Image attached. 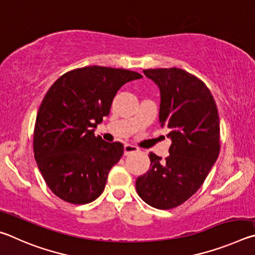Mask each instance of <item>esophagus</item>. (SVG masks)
<instances>
[{
    "mask_svg": "<svg viewBox=\"0 0 255 255\" xmlns=\"http://www.w3.org/2000/svg\"><path fill=\"white\" fill-rule=\"evenodd\" d=\"M135 152H138V148L136 147V146L130 145V144H126L124 146V154L125 155H129V154L135 153Z\"/></svg>",
    "mask_w": 255,
    "mask_h": 255,
    "instance_id": "obj_1",
    "label": "esophagus"
}]
</instances>
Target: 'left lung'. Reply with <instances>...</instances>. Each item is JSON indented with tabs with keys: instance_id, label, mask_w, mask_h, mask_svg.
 <instances>
[{
	"instance_id": "1",
	"label": "left lung",
	"mask_w": 255,
	"mask_h": 255,
	"mask_svg": "<svg viewBox=\"0 0 255 255\" xmlns=\"http://www.w3.org/2000/svg\"><path fill=\"white\" fill-rule=\"evenodd\" d=\"M159 89L158 122L170 129V155L149 153V170L136 180L138 196L157 209L183 204L204 183L219 154L217 107L204 82L181 68L144 70Z\"/></svg>"
}]
</instances>
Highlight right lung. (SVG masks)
Here are the masks:
<instances>
[{
  "label": "right lung",
  "mask_w": 255,
  "mask_h": 255,
  "mask_svg": "<svg viewBox=\"0 0 255 255\" xmlns=\"http://www.w3.org/2000/svg\"><path fill=\"white\" fill-rule=\"evenodd\" d=\"M139 73L103 66L67 72L50 86L37 114L33 152L47 185L64 201L89 204L105 190L124 154L119 141L94 135L118 90Z\"/></svg>",
  "instance_id": "1"
}]
</instances>
